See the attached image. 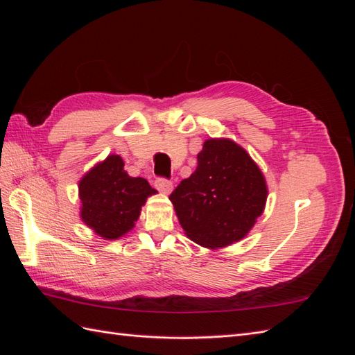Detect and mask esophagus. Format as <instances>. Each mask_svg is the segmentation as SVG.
<instances>
[{"instance_id": "34e87169", "label": "esophagus", "mask_w": 355, "mask_h": 355, "mask_svg": "<svg viewBox=\"0 0 355 355\" xmlns=\"http://www.w3.org/2000/svg\"><path fill=\"white\" fill-rule=\"evenodd\" d=\"M155 187L158 191L163 192V194H170V191L173 189V182L166 179V178H158L155 180Z\"/></svg>"}]
</instances>
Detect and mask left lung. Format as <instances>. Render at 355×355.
Listing matches in <instances>:
<instances>
[{"mask_svg":"<svg viewBox=\"0 0 355 355\" xmlns=\"http://www.w3.org/2000/svg\"><path fill=\"white\" fill-rule=\"evenodd\" d=\"M197 168L170 194L182 228L204 247L241 240L259 218L266 201L262 171L241 146L210 139L197 155Z\"/></svg>","mask_w":355,"mask_h":355,"instance_id":"1","label":"left lung"}]
</instances>
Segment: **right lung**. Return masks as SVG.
I'll return each mask as SVG.
<instances>
[{"label": "right lung", "mask_w": 355, "mask_h": 355, "mask_svg": "<svg viewBox=\"0 0 355 355\" xmlns=\"http://www.w3.org/2000/svg\"><path fill=\"white\" fill-rule=\"evenodd\" d=\"M155 192L146 179L127 175L120 155H110L80 180L81 219L101 237L116 240L133 228Z\"/></svg>", "instance_id": "add662e5"}]
</instances>
